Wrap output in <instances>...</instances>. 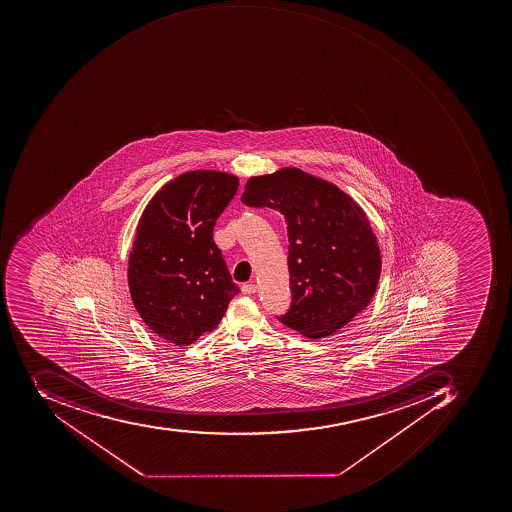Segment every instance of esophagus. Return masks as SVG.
Returning a JSON list of instances; mask_svg holds the SVG:
<instances>
[{
  "mask_svg": "<svg viewBox=\"0 0 512 512\" xmlns=\"http://www.w3.org/2000/svg\"><path fill=\"white\" fill-rule=\"evenodd\" d=\"M256 290H258V287H256V284H253V282L242 286V292H244L245 295H253V293H256Z\"/></svg>",
  "mask_w": 512,
  "mask_h": 512,
  "instance_id": "obj_1",
  "label": "esophagus"
}]
</instances>
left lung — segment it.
<instances>
[{
	"instance_id": "1",
	"label": "left lung",
	"mask_w": 512,
	"mask_h": 512,
	"mask_svg": "<svg viewBox=\"0 0 512 512\" xmlns=\"http://www.w3.org/2000/svg\"><path fill=\"white\" fill-rule=\"evenodd\" d=\"M242 203L286 217L292 303L278 320L309 338L351 323L376 293L380 250L366 214L323 178L296 167L251 177Z\"/></svg>"
}]
</instances>
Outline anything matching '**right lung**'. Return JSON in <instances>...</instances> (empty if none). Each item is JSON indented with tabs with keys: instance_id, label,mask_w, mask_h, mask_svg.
Returning a JSON list of instances; mask_svg holds the SVG:
<instances>
[{
	"instance_id": "add662e5",
	"label": "right lung",
	"mask_w": 512,
	"mask_h": 512,
	"mask_svg": "<svg viewBox=\"0 0 512 512\" xmlns=\"http://www.w3.org/2000/svg\"><path fill=\"white\" fill-rule=\"evenodd\" d=\"M237 188L239 178L225 172H186L144 209L129 258L130 295L167 343L188 346L216 329L239 293L213 239Z\"/></svg>"
}]
</instances>
